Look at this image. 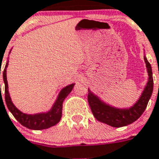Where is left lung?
<instances>
[{
  "label": "left lung",
  "instance_id": "obj_1",
  "mask_svg": "<svg viewBox=\"0 0 159 159\" xmlns=\"http://www.w3.org/2000/svg\"><path fill=\"white\" fill-rule=\"evenodd\" d=\"M144 61L148 73V81L142 94L133 106L128 108H118L104 103L99 97L88 90V101L94 117L100 122L114 128H121L132 124L143 113L151 97L154 88L152 69L151 64L144 56Z\"/></svg>",
  "mask_w": 159,
  "mask_h": 159
}]
</instances>
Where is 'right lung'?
I'll return each instance as SVG.
<instances>
[{"label":"right lung","mask_w":159,"mask_h":159,"mask_svg":"<svg viewBox=\"0 0 159 159\" xmlns=\"http://www.w3.org/2000/svg\"><path fill=\"white\" fill-rule=\"evenodd\" d=\"M8 65V60L6 62L5 70L3 72V79L5 82V97L6 105L13 116L19 121L20 124L23 126L31 130H43L49 128L52 126H55L58 124L62 117V103L66 97L69 95L70 93L72 91L75 84H70L64 87L58 94L55 104H53L52 108L47 112H41L37 114H26L20 111L12 103L9 93H8V81H7L6 70ZM5 106V105H4Z\"/></svg>","instance_id":"obj_1"}]
</instances>
